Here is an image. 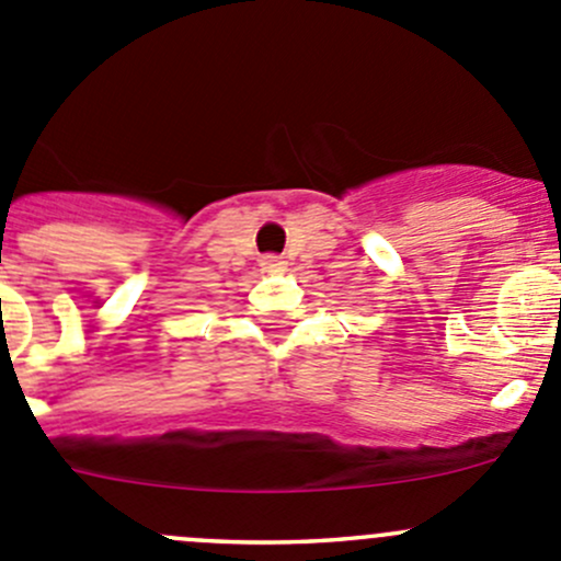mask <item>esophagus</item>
<instances>
[{"mask_svg": "<svg viewBox=\"0 0 561 561\" xmlns=\"http://www.w3.org/2000/svg\"><path fill=\"white\" fill-rule=\"evenodd\" d=\"M260 268H263L265 274H285L287 263L282 257H276V254H268V257L260 260Z\"/></svg>", "mask_w": 561, "mask_h": 561, "instance_id": "1", "label": "esophagus"}]
</instances>
